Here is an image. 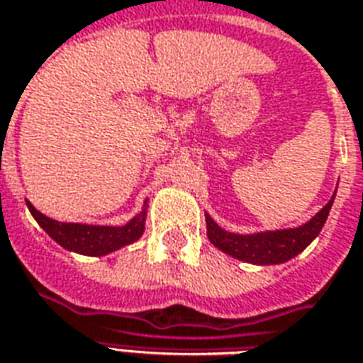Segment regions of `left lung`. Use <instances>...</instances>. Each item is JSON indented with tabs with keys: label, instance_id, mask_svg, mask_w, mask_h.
<instances>
[{
	"label": "left lung",
	"instance_id": "8db88e82",
	"mask_svg": "<svg viewBox=\"0 0 363 363\" xmlns=\"http://www.w3.org/2000/svg\"><path fill=\"white\" fill-rule=\"evenodd\" d=\"M333 201L335 193L331 201L312 220H308L298 228L260 231V233H250V235H239V233H230V231L222 230L208 214H204L206 216V235L216 249L230 255L231 258H237V260L258 264V266L283 264L295 258L320 235L321 228L329 216V211L333 206Z\"/></svg>",
	"mask_w": 363,
	"mask_h": 363
}]
</instances>
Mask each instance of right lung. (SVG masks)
<instances>
[{"instance_id": "1", "label": "right lung", "mask_w": 363, "mask_h": 363, "mask_svg": "<svg viewBox=\"0 0 363 363\" xmlns=\"http://www.w3.org/2000/svg\"><path fill=\"white\" fill-rule=\"evenodd\" d=\"M28 211L42 230L62 249L72 250L84 256H105L122 249L130 243H135L145 231L147 201L140 214L124 225H89V223H67L51 220L45 214L34 208V204L26 201Z\"/></svg>"}]
</instances>
